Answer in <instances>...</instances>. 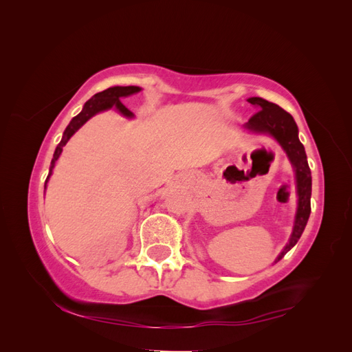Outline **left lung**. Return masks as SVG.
I'll return each mask as SVG.
<instances>
[{
    "mask_svg": "<svg viewBox=\"0 0 352 352\" xmlns=\"http://www.w3.org/2000/svg\"><path fill=\"white\" fill-rule=\"evenodd\" d=\"M248 102L252 104L257 113L243 124V129L251 133L267 135L278 142L282 150L286 153L287 160L294 168L295 173V190H296V212L294 220L292 233L289 241L285 245L282 252L276 257L274 263H278L285 257L298 239L301 238L302 232L307 226L308 217L311 212V170L308 167L307 154L304 145L298 138V126L294 117L280 109L278 104L265 101L260 97H251Z\"/></svg>",
    "mask_w": 352,
    "mask_h": 352,
    "instance_id": "1",
    "label": "left lung"
}]
</instances>
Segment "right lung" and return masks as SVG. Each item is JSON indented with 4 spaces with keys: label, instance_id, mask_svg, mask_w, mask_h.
<instances>
[{
    "label": "right lung",
    "instance_id": "obj_1",
    "mask_svg": "<svg viewBox=\"0 0 352 352\" xmlns=\"http://www.w3.org/2000/svg\"><path fill=\"white\" fill-rule=\"evenodd\" d=\"M141 91H142V88H140V87H111V88L105 89L102 92L95 94L91 100H88L87 102H85L82 111L78 116L73 117V119L70 120V123L67 124L66 131L63 132L61 141L57 145L56 151H54V155H52V160H51L50 172H48L47 180H45V186H44L45 189H47L48 180H50L51 175H52V170H54V167H56L57 160H58V157L63 153V146H65L69 142L70 138L74 133H76L80 129V127L91 119V117H94L95 114H98L101 111H105V110L116 109L123 117H126V119H133L135 114L131 110H127L124 107V105L120 101V98L129 97V95L138 94V92H141Z\"/></svg>",
    "mask_w": 352,
    "mask_h": 352
}]
</instances>
